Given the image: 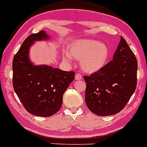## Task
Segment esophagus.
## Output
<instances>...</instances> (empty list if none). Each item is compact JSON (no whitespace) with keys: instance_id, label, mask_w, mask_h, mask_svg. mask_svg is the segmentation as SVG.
<instances>
[{"instance_id":"34e87169","label":"esophagus","mask_w":147,"mask_h":147,"mask_svg":"<svg viewBox=\"0 0 147 147\" xmlns=\"http://www.w3.org/2000/svg\"><path fill=\"white\" fill-rule=\"evenodd\" d=\"M75 79L76 81H78V80H81L82 79V76L80 74H76L75 76Z\"/></svg>"}]
</instances>
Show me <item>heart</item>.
<instances>
[{
    "instance_id": "obj_1",
    "label": "heart",
    "mask_w": 147,
    "mask_h": 147,
    "mask_svg": "<svg viewBox=\"0 0 147 147\" xmlns=\"http://www.w3.org/2000/svg\"><path fill=\"white\" fill-rule=\"evenodd\" d=\"M109 49L104 43L95 40H84L71 45L69 52H63V59L71 62L74 58L80 59L83 70L94 73L102 69L106 63Z\"/></svg>"
}]
</instances>
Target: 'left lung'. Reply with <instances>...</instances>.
<instances>
[{
  "label": "left lung",
  "mask_w": 147,
  "mask_h": 147,
  "mask_svg": "<svg viewBox=\"0 0 147 147\" xmlns=\"http://www.w3.org/2000/svg\"><path fill=\"white\" fill-rule=\"evenodd\" d=\"M137 72V59L121 37L113 59L90 76H84L85 101L89 110L99 116L120 112L135 91Z\"/></svg>",
  "instance_id": "8db88e82"
}]
</instances>
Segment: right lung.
Segmentation results:
<instances>
[{
    "label": "right lung",
    "mask_w": 147,
    "mask_h": 147,
    "mask_svg": "<svg viewBox=\"0 0 147 147\" xmlns=\"http://www.w3.org/2000/svg\"><path fill=\"white\" fill-rule=\"evenodd\" d=\"M44 30L25 39L13 61V85L15 92L26 110L34 115L49 117L62 105L63 95L74 81L75 73L48 65H34L29 52L37 41L47 40Z\"/></svg>",
    "instance_id": "obj_1"
}]
</instances>
